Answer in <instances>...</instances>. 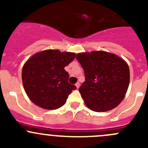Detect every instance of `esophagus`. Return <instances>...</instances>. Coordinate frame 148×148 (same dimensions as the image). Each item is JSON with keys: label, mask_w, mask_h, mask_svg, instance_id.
Listing matches in <instances>:
<instances>
[{"label": "esophagus", "mask_w": 148, "mask_h": 148, "mask_svg": "<svg viewBox=\"0 0 148 148\" xmlns=\"http://www.w3.org/2000/svg\"><path fill=\"white\" fill-rule=\"evenodd\" d=\"M75 85H76V86H77V89H78V88L79 87V86H80V84H79V82H77V83H76Z\"/></svg>", "instance_id": "1"}]
</instances>
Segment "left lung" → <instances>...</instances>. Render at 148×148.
I'll return each mask as SVG.
<instances>
[{
    "mask_svg": "<svg viewBox=\"0 0 148 148\" xmlns=\"http://www.w3.org/2000/svg\"><path fill=\"white\" fill-rule=\"evenodd\" d=\"M77 59L84 71L79 91L90 110L102 112L115 108L125 97L130 84L126 62L109 52L80 53Z\"/></svg>",
    "mask_w": 148,
    "mask_h": 148,
    "instance_id": "1",
    "label": "left lung"
}]
</instances>
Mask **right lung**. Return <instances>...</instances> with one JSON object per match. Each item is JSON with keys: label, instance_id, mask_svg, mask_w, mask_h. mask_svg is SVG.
<instances>
[{"label": "right lung", "instance_id": "obj_1", "mask_svg": "<svg viewBox=\"0 0 148 148\" xmlns=\"http://www.w3.org/2000/svg\"><path fill=\"white\" fill-rule=\"evenodd\" d=\"M75 57L74 53L49 49L28 59L22 69V81L31 102L47 110H56L65 104L77 87L68 82L69 75L64 67Z\"/></svg>", "mask_w": 148, "mask_h": 148}]
</instances>
